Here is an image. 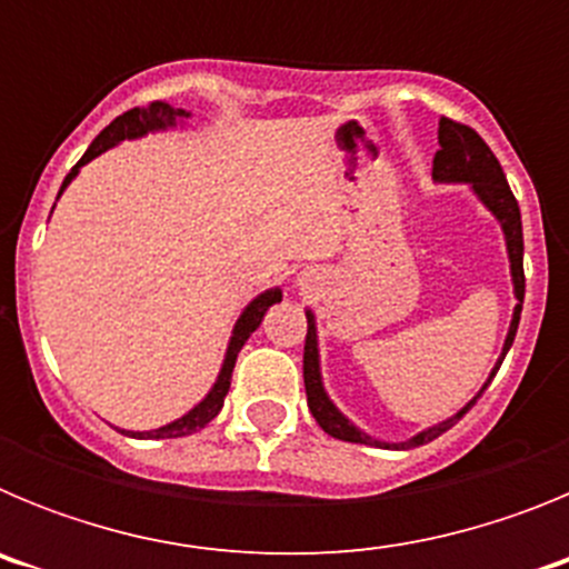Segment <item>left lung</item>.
<instances>
[{"label": "left lung", "instance_id": "1", "mask_svg": "<svg viewBox=\"0 0 569 569\" xmlns=\"http://www.w3.org/2000/svg\"><path fill=\"white\" fill-rule=\"evenodd\" d=\"M439 144L441 148L436 150L433 156V179L436 182H465L470 184L472 193L479 196L485 208L490 210L496 219L501 222V230H505V241H507V253H510V273H512V290H516V310H512V321L510 330H507L505 339V350H501V359L496 361L492 367L490 379L499 373L501 361H505L507 350H510L512 339H516V330H519V319H521V301H525V236H521V213H519V202H516V196H512L510 184H507V176L501 170L499 159L492 156V150L487 148V142L481 139L479 133L467 124L453 122V119H447L441 116L439 119ZM487 385L481 387L479 396L485 393ZM305 390H308V407L313 419L319 421V427L328 436L341 441H353V445H370V447H396V450H410V447L427 445V441L439 439L441 433H447L461 416L476 405V399L467 401L461 407L459 413L453 419L441 421V425L430 427L425 433L413 436L410 441H399V445H387V441L373 439V436L361 433L359 427L353 425L350 419L339 413V407L328 399L325 393V385H321V370H319V339H316V316L308 310V339H305Z\"/></svg>", "mask_w": 569, "mask_h": 569}]
</instances>
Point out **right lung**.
<instances>
[{
  "mask_svg": "<svg viewBox=\"0 0 569 569\" xmlns=\"http://www.w3.org/2000/svg\"><path fill=\"white\" fill-rule=\"evenodd\" d=\"M188 116H190L188 110L170 108L168 102H150V104H144V108H133V110H128V113L116 116L113 122H110L108 128H104L102 133H99L97 139L90 142V148L84 150V156L77 162V168L64 176L62 190L73 182V176L79 173V168H82V164H88L90 159H97L99 153H104L108 148L119 144L122 139H139V136L150 133V130L173 128L179 119H188ZM62 190H59V193H62ZM276 301H281V290L270 288V290H264L261 296H256L248 308H244V313H241L239 321H236L233 336H230L228 353H224V365H222V370H219V379H216V385L210 387V393L204 396V399L199 401V405H196L190 413H184L182 419L170 421V425L159 427V430H148V433H130V430H122V433L133 436V439H182V436L196 433V430H202L208 421H213L216 416H219V410H222L224 396H228V390H230V376H233L236 356H239V350L244 347V341H248L250 333L259 328L261 319H264V313H268V308H273Z\"/></svg>",
  "mask_w": 569,
  "mask_h": 569,
  "instance_id": "right-lung-1",
  "label": "right lung"
}]
</instances>
